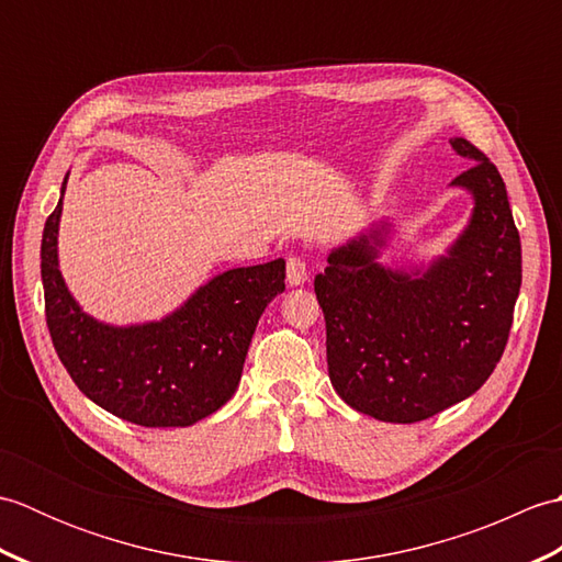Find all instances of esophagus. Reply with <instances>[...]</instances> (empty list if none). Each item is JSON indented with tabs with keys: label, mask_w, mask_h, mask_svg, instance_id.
Here are the masks:
<instances>
[{
	"label": "esophagus",
	"mask_w": 562,
	"mask_h": 562,
	"mask_svg": "<svg viewBox=\"0 0 562 562\" xmlns=\"http://www.w3.org/2000/svg\"><path fill=\"white\" fill-rule=\"evenodd\" d=\"M306 278H308L306 262L302 258H296V256L288 258V282H290V288H300V284L306 282Z\"/></svg>",
	"instance_id": "1"
}]
</instances>
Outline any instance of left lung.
Wrapping results in <instances>:
<instances>
[{"label": "left lung", "mask_w": 562, "mask_h": 562, "mask_svg": "<svg viewBox=\"0 0 562 562\" xmlns=\"http://www.w3.org/2000/svg\"><path fill=\"white\" fill-rule=\"evenodd\" d=\"M473 161L451 181L469 190L465 229L427 268H386L389 222L333 248L316 274L328 376L338 396L384 423H420L469 398L493 374L521 288V244L495 164L451 137Z\"/></svg>", "instance_id": "1"}]
</instances>
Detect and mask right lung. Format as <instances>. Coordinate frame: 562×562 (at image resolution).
Returning <instances> with one entry per match:
<instances>
[{"label": "right lung", "instance_id": "right-lung-1", "mask_svg": "<svg viewBox=\"0 0 562 562\" xmlns=\"http://www.w3.org/2000/svg\"><path fill=\"white\" fill-rule=\"evenodd\" d=\"M59 214L63 198L41 244L45 318L59 362L83 396L142 427H188L220 411L241 379L260 314L284 292V260L214 274L161 321L111 326L67 290L57 260Z\"/></svg>", "mask_w": 562, "mask_h": 562}]
</instances>
